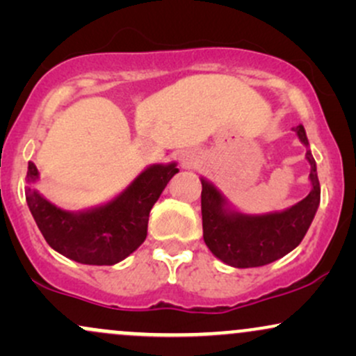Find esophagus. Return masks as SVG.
I'll list each match as a JSON object with an SVG mask.
<instances>
[{
    "instance_id": "esophagus-1",
    "label": "esophagus",
    "mask_w": 356,
    "mask_h": 356,
    "mask_svg": "<svg viewBox=\"0 0 356 356\" xmlns=\"http://www.w3.org/2000/svg\"><path fill=\"white\" fill-rule=\"evenodd\" d=\"M184 165H187V167L192 165V161H187V159H184Z\"/></svg>"
}]
</instances>
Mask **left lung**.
<instances>
[{
  "mask_svg": "<svg viewBox=\"0 0 356 356\" xmlns=\"http://www.w3.org/2000/svg\"><path fill=\"white\" fill-rule=\"evenodd\" d=\"M295 132L305 145L308 138L303 125ZM312 164L313 189L291 209L268 216H243L224 209V199L209 182H202L201 209L204 243L212 254L234 268H256L280 259L293 251L305 238L320 204V181L316 162L312 152H306Z\"/></svg>",
  "mask_w": 356,
  "mask_h": 356,
  "instance_id": "1",
  "label": "left lung"
}]
</instances>
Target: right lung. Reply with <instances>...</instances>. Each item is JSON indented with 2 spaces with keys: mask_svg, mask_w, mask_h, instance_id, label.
<instances>
[{
  "mask_svg": "<svg viewBox=\"0 0 356 356\" xmlns=\"http://www.w3.org/2000/svg\"><path fill=\"white\" fill-rule=\"evenodd\" d=\"M177 172L175 164L149 167L112 202L81 214L58 209L30 186L24 192L36 226L55 251L81 264L112 266L144 243L150 209ZM36 179L30 162L26 181Z\"/></svg>",
  "mask_w": 356,
  "mask_h": 356,
  "instance_id": "1",
  "label": "right lung"
}]
</instances>
